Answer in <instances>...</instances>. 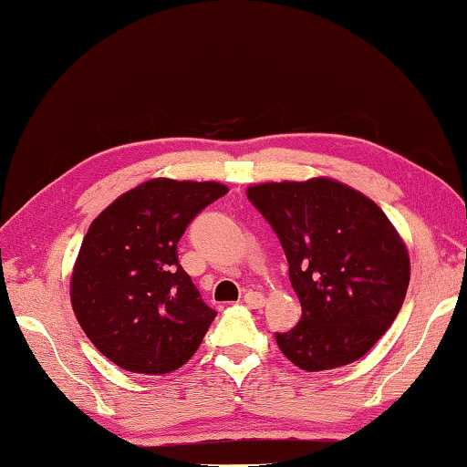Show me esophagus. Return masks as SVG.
<instances>
[{"label": "esophagus", "mask_w": 467, "mask_h": 467, "mask_svg": "<svg viewBox=\"0 0 467 467\" xmlns=\"http://www.w3.org/2000/svg\"><path fill=\"white\" fill-rule=\"evenodd\" d=\"M244 304L252 309H258L265 306V296L263 293H256V291H248L246 296H244Z\"/></svg>", "instance_id": "esophagus-1"}]
</instances>
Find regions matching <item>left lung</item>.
I'll list each match as a JSON object with an SVG mask.
<instances>
[{
    "label": "left lung",
    "mask_w": 467,
    "mask_h": 467,
    "mask_svg": "<svg viewBox=\"0 0 467 467\" xmlns=\"http://www.w3.org/2000/svg\"><path fill=\"white\" fill-rule=\"evenodd\" d=\"M289 263L301 320L276 332L304 371L355 363L396 320L410 283L406 244L378 204L330 178L250 186Z\"/></svg>",
    "instance_id": "1"
}]
</instances>
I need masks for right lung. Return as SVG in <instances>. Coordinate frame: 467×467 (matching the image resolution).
Returning <instances> with one entry per match:
<instances>
[{
	"label": "right lung",
	"mask_w": 467,
	"mask_h": 467,
	"mask_svg": "<svg viewBox=\"0 0 467 467\" xmlns=\"http://www.w3.org/2000/svg\"><path fill=\"white\" fill-rule=\"evenodd\" d=\"M225 192L219 182L153 178L92 221L71 273V306L86 337L114 365L170 373L201 347L217 312L180 266L178 242Z\"/></svg>",
	"instance_id": "1"
}]
</instances>
